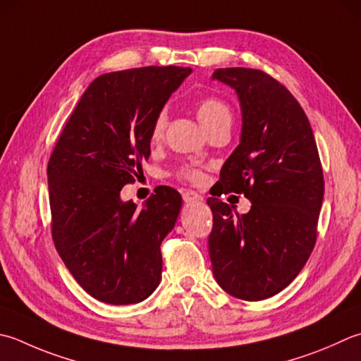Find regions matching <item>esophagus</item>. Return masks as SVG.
I'll return each mask as SVG.
<instances>
[{
    "label": "esophagus",
    "instance_id": "obj_1",
    "mask_svg": "<svg viewBox=\"0 0 361 361\" xmlns=\"http://www.w3.org/2000/svg\"><path fill=\"white\" fill-rule=\"evenodd\" d=\"M183 200H185V203H197V202H202L203 197L200 194L194 192V190H185V192H183Z\"/></svg>",
    "mask_w": 361,
    "mask_h": 361
}]
</instances>
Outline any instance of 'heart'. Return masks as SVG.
I'll list each match as a JSON object with an SVG mask.
<instances>
[{"mask_svg":"<svg viewBox=\"0 0 361 361\" xmlns=\"http://www.w3.org/2000/svg\"><path fill=\"white\" fill-rule=\"evenodd\" d=\"M195 112L197 117L202 122V125L207 128L208 131L217 128V126H224V125H231V109L230 106L225 103L222 98L219 97H204L202 100L197 102L195 104ZM167 126V114L164 111L159 112L154 118L153 128H152V140L153 142H159L164 136ZM176 178L183 180V181H189V183H200L203 180V172L200 169L185 166L181 167L178 172H176Z\"/></svg>","mask_w":361,"mask_h":361,"instance_id":"b5f03b06","label":"heart"}]
</instances>
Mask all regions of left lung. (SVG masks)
I'll return each mask as SVG.
<instances>
[{
	"mask_svg": "<svg viewBox=\"0 0 361 361\" xmlns=\"http://www.w3.org/2000/svg\"><path fill=\"white\" fill-rule=\"evenodd\" d=\"M213 80L236 90L241 142L222 166L221 194H244L247 214L233 216L216 197L208 247L216 281L243 300L279 294L305 266L317 236L324 175L313 130L283 84L257 68H217Z\"/></svg>",
	"mask_w": 361,
	"mask_h": 361,
	"instance_id": "left-lung-1",
	"label": "left lung"
}]
</instances>
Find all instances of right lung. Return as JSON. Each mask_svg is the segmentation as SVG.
<instances>
[{
    "mask_svg": "<svg viewBox=\"0 0 361 361\" xmlns=\"http://www.w3.org/2000/svg\"><path fill=\"white\" fill-rule=\"evenodd\" d=\"M190 72L152 66L95 78L49 157L56 250L97 300L130 305L159 285L161 243L176 222L181 195L162 186L137 208L120 200V190L142 171L154 118Z\"/></svg>",
    "mask_w": 361,
    "mask_h": 361,
    "instance_id": "1",
    "label": "right lung"
}]
</instances>
